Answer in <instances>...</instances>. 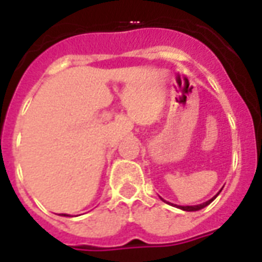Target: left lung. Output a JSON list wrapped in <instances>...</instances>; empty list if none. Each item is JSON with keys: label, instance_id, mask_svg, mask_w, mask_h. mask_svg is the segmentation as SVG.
<instances>
[{"label": "left lung", "instance_id": "obj_1", "mask_svg": "<svg viewBox=\"0 0 262 262\" xmlns=\"http://www.w3.org/2000/svg\"><path fill=\"white\" fill-rule=\"evenodd\" d=\"M220 191H222V189H220ZM217 195H219V193H217ZM217 195H216V196H217ZM216 196H214V198H216ZM214 198L209 199V201H206V202L201 203V205H193V206H177V208L182 209V210H187V212H195V210H199V209H202V208H205V206H208L209 203L212 202Z\"/></svg>", "mask_w": 262, "mask_h": 262}]
</instances>
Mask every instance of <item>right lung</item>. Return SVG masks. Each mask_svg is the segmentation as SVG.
Returning <instances> with one entry per match:
<instances>
[{
	"label": "right lung",
	"mask_w": 262,
	"mask_h": 262,
	"mask_svg": "<svg viewBox=\"0 0 262 262\" xmlns=\"http://www.w3.org/2000/svg\"><path fill=\"white\" fill-rule=\"evenodd\" d=\"M64 216H66V214H64Z\"/></svg>",
	"instance_id": "obj_1"
}]
</instances>
